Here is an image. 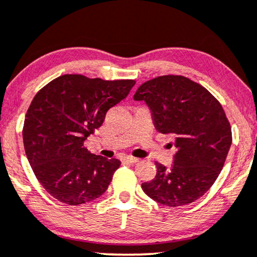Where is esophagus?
I'll list each match as a JSON object with an SVG mask.
<instances>
[{"label": "esophagus", "mask_w": 257, "mask_h": 257, "mask_svg": "<svg viewBox=\"0 0 257 257\" xmlns=\"http://www.w3.org/2000/svg\"><path fill=\"white\" fill-rule=\"evenodd\" d=\"M124 161H128L131 162V164H136V162H139V159L138 158H134V157H124V159H123Z\"/></svg>", "instance_id": "34e87169"}]
</instances>
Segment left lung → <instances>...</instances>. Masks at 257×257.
I'll return each mask as SVG.
<instances>
[{"instance_id":"8db88e82","label":"left lung","mask_w":257,"mask_h":257,"mask_svg":"<svg viewBox=\"0 0 257 257\" xmlns=\"http://www.w3.org/2000/svg\"><path fill=\"white\" fill-rule=\"evenodd\" d=\"M135 100H145L158 132L174 134L173 165L155 162L157 175L141 185L162 205L193 203L209 191L222 171L232 142L231 126L220 103L184 76H160L139 87Z\"/></svg>"}]
</instances>
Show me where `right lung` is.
Returning a JSON list of instances; mask_svg holds the SVG:
<instances>
[{
  "label": "right lung",
  "mask_w": 257,
  "mask_h": 257,
  "mask_svg": "<svg viewBox=\"0 0 257 257\" xmlns=\"http://www.w3.org/2000/svg\"><path fill=\"white\" fill-rule=\"evenodd\" d=\"M134 85L133 79L64 74L35 95L26 113L24 146L35 177L52 197L79 205L105 192L121 161L91 154L84 141Z\"/></svg>",
  "instance_id": "right-lung-1"
}]
</instances>
